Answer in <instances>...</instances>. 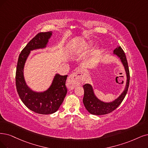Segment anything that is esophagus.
Here are the masks:
<instances>
[{
  "label": "esophagus",
  "instance_id": "34e87169",
  "mask_svg": "<svg viewBox=\"0 0 148 148\" xmlns=\"http://www.w3.org/2000/svg\"><path fill=\"white\" fill-rule=\"evenodd\" d=\"M82 71L80 70L76 71L75 72L71 74L68 78L67 84L69 89L73 90L75 86L82 84Z\"/></svg>",
  "mask_w": 148,
  "mask_h": 148
}]
</instances>
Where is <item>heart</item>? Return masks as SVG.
<instances>
[{
    "label": "heart",
    "instance_id": "heart-1",
    "mask_svg": "<svg viewBox=\"0 0 148 148\" xmlns=\"http://www.w3.org/2000/svg\"><path fill=\"white\" fill-rule=\"evenodd\" d=\"M91 45H92V44H91V42H90V43L88 44V45H86V46H87V47H90V46H91Z\"/></svg>",
    "mask_w": 148,
    "mask_h": 148
}]
</instances>
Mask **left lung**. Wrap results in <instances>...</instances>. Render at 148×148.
I'll return each mask as SVG.
<instances>
[{"label":"left lung","mask_w":148,"mask_h":148,"mask_svg":"<svg viewBox=\"0 0 148 148\" xmlns=\"http://www.w3.org/2000/svg\"><path fill=\"white\" fill-rule=\"evenodd\" d=\"M113 55L116 56L120 59V61L122 63L126 73V83L124 91L116 99L112 102H103L96 97L93 88L91 84H86L83 87L84 89V96L83 98L84 104L90 113L95 115H102L106 114L113 112L121 104L123 99L127 94L129 85L130 74L128 67L127 61L125 57V53L121 46H118L113 51Z\"/></svg>","instance_id":"left-lung-1"}]
</instances>
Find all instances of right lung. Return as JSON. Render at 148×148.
Masks as SVG:
<instances>
[{
  "label": "right lung",
  "mask_w": 148,
  "mask_h": 148,
  "mask_svg": "<svg viewBox=\"0 0 148 148\" xmlns=\"http://www.w3.org/2000/svg\"><path fill=\"white\" fill-rule=\"evenodd\" d=\"M52 35V32H41L37 34L21 51L16 68V85L21 101L30 110L42 114H52L58 110L67 93L65 84L68 75L56 74L47 90L38 92L32 90L27 85L24 75V68L30 52L46 48Z\"/></svg>",
  "instance_id": "right-lung-1"
}]
</instances>
